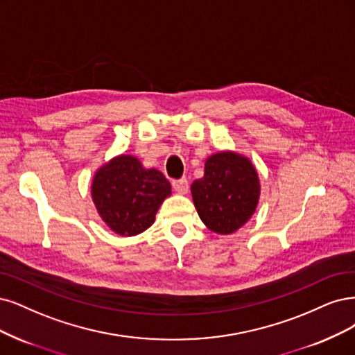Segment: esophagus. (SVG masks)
<instances>
[{"instance_id": "obj_1", "label": "esophagus", "mask_w": 355, "mask_h": 355, "mask_svg": "<svg viewBox=\"0 0 355 355\" xmlns=\"http://www.w3.org/2000/svg\"><path fill=\"white\" fill-rule=\"evenodd\" d=\"M173 188L180 195H187L188 189H189V183L187 179H180V180H175L173 182Z\"/></svg>"}]
</instances>
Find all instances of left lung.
I'll use <instances>...</instances> for the list:
<instances>
[{"mask_svg": "<svg viewBox=\"0 0 355 355\" xmlns=\"http://www.w3.org/2000/svg\"><path fill=\"white\" fill-rule=\"evenodd\" d=\"M191 193L202 223L214 234L230 235L257 210L261 193L259 172L243 154L220 151L207 158L204 176L192 182Z\"/></svg>", "mask_w": 355, "mask_h": 355, "instance_id": "1", "label": "left lung"}]
</instances>
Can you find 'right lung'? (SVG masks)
<instances>
[{"label": "right lung", "mask_w": 355, "mask_h": 355, "mask_svg": "<svg viewBox=\"0 0 355 355\" xmlns=\"http://www.w3.org/2000/svg\"><path fill=\"white\" fill-rule=\"evenodd\" d=\"M172 185L157 168H146L138 157L119 154L96 168L91 197L96 213L120 236H137L155 222Z\"/></svg>", "instance_id": "obj_1"}]
</instances>
